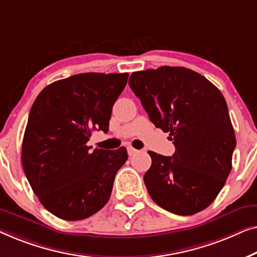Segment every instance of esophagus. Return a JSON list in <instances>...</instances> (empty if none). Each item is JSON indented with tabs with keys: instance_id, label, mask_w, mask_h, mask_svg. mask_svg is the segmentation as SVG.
Here are the masks:
<instances>
[{
	"instance_id": "1",
	"label": "esophagus",
	"mask_w": 257,
	"mask_h": 257,
	"mask_svg": "<svg viewBox=\"0 0 257 257\" xmlns=\"http://www.w3.org/2000/svg\"><path fill=\"white\" fill-rule=\"evenodd\" d=\"M136 153H137L136 149H134L133 147H128V155H129V156H134V155H135Z\"/></svg>"
}]
</instances>
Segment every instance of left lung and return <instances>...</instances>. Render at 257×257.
Masks as SVG:
<instances>
[{"mask_svg": "<svg viewBox=\"0 0 257 257\" xmlns=\"http://www.w3.org/2000/svg\"><path fill=\"white\" fill-rule=\"evenodd\" d=\"M129 86L150 121L170 133L172 157L149 151L144 183L151 199L166 211L192 215L218 196L232 170L236 139L226 100L201 74L162 66L134 72Z\"/></svg>", "mask_w": 257, "mask_h": 257, "instance_id": "1", "label": "left lung"}]
</instances>
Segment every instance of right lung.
Instances as JSON below:
<instances>
[{
    "mask_svg": "<svg viewBox=\"0 0 257 257\" xmlns=\"http://www.w3.org/2000/svg\"><path fill=\"white\" fill-rule=\"evenodd\" d=\"M128 73H80L50 84L36 97L22 146V164L42 205L58 218L77 221L109 200L127 149L87 147L94 130L107 133Z\"/></svg>",
    "mask_w": 257,
    "mask_h": 257,
    "instance_id": "1",
    "label": "right lung"
}]
</instances>
